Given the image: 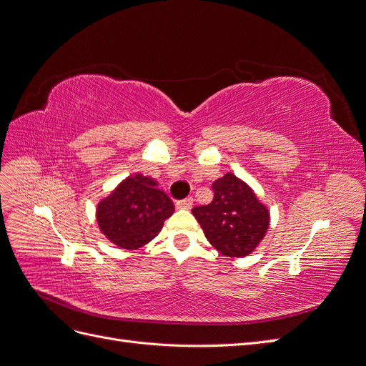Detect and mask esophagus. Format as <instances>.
<instances>
[{
    "instance_id": "34e87169",
    "label": "esophagus",
    "mask_w": 366,
    "mask_h": 366,
    "mask_svg": "<svg viewBox=\"0 0 366 366\" xmlns=\"http://www.w3.org/2000/svg\"><path fill=\"white\" fill-rule=\"evenodd\" d=\"M192 204H194L192 197H187V198H184V200L177 202V207H179V209H191Z\"/></svg>"
}]
</instances>
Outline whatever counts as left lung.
Listing matches in <instances>:
<instances>
[{
  "mask_svg": "<svg viewBox=\"0 0 366 366\" xmlns=\"http://www.w3.org/2000/svg\"><path fill=\"white\" fill-rule=\"evenodd\" d=\"M214 200L192 214L204 237L221 254L242 258L258 247L270 226V212L252 187L234 174L212 183Z\"/></svg>",
  "mask_w": 366,
  "mask_h": 366,
  "instance_id": "left-lung-1",
  "label": "left lung"
}]
</instances>
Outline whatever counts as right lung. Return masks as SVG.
<instances>
[{
  "label": "right lung",
  "instance_id": "add662e5",
  "mask_svg": "<svg viewBox=\"0 0 366 366\" xmlns=\"http://www.w3.org/2000/svg\"><path fill=\"white\" fill-rule=\"evenodd\" d=\"M174 203L157 182L142 174L129 175L99 202L96 218L102 234L116 246L134 250L159 235Z\"/></svg>",
  "mask_w": 366,
  "mask_h": 366
}]
</instances>
